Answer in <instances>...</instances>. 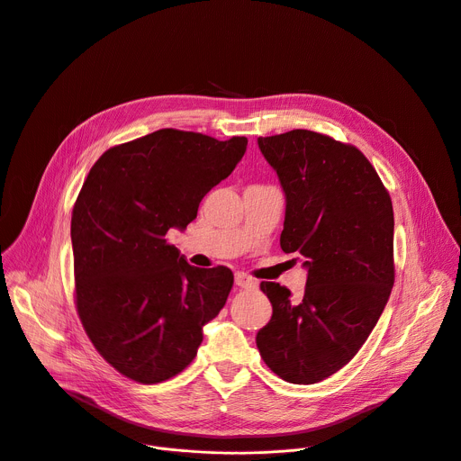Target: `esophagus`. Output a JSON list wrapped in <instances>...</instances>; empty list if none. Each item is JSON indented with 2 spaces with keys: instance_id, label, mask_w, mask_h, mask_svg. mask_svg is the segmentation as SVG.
<instances>
[{
  "instance_id": "obj_1",
  "label": "esophagus",
  "mask_w": 461,
  "mask_h": 461,
  "mask_svg": "<svg viewBox=\"0 0 461 461\" xmlns=\"http://www.w3.org/2000/svg\"><path fill=\"white\" fill-rule=\"evenodd\" d=\"M235 285L239 286V288H255L257 286V283L249 277V276H246V274H235Z\"/></svg>"
}]
</instances>
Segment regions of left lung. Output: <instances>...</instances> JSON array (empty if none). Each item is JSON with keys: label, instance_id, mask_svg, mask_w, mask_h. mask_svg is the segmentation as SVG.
Here are the masks:
<instances>
[{"label": "left lung", "instance_id": "left-lung-1", "mask_svg": "<svg viewBox=\"0 0 461 461\" xmlns=\"http://www.w3.org/2000/svg\"><path fill=\"white\" fill-rule=\"evenodd\" d=\"M286 199L281 248L306 270L301 299L260 283L272 303L257 332L281 379L313 384L343 368L379 321L393 285V212L366 157L308 129L257 139Z\"/></svg>", "mask_w": 461, "mask_h": 461}]
</instances>
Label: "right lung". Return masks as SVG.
Segmentation results:
<instances>
[{
    "instance_id": "add662e5",
    "label": "right lung",
    "mask_w": 461,
    "mask_h": 461,
    "mask_svg": "<svg viewBox=\"0 0 461 461\" xmlns=\"http://www.w3.org/2000/svg\"><path fill=\"white\" fill-rule=\"evenodd\" d=\"M246 146V137L221 142L160 129L107 149L91 167L71 221L77 306L95 348L120 374L146 384L176 375L226 304L231 270L187 265L166 235L196 219Z\"/></svg>"
}]
</instances>
